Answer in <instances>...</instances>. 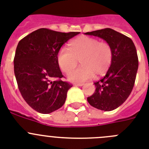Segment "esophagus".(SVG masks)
<instances>
[{
    "label": "esophagus",
    "mask_w": 149,
    "mask_h": 149,
    "mask_svg": "<svg viewBox=\"0 0 149 149\" xmlns=\"http://www.w3.org/2000/svg\"><path fill=\"white\" fill-rule=\"evenodd\" d=\"M73 85H75V86H82V85H84L83 83H82V82H75Z\"/></svg>",
    "instance_id": "esophagus-1"
}]
</instances>
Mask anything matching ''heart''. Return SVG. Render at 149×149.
<instances>
[{
	"label": "heart",
	"instance_id": "obj_1",
	"mask_svg": "<svg viewBox=\"0 0 149 149\" xmlns=\"http://www.w3.org/2000/svg\"><path fill=\"white\" fill-rule=\"evenodd\" d=\"M69 49L59 50L57 62L61 70L68 73L80 60L82 66L68 75V79L73 82H85L92 79L95 74L103 76L112 64L113 52L111 46L94 37H77L70 42Z\"/></svg>",
	"mask_w": 149,
	"mask_h": 149
}]
</instances>
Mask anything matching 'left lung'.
Instances as JSON below:
<instances>
[{
	"label": "left lung",
	"mask_w": 149,
	"mask_h": 149,
	"mask_svg": "<svg viewBox=\"0 0 149 149\" xmlns=\"http://www.w3.org/2000/svg\"><path fill=\"white\" fill-rule=\"evenodd\" d=\"M100 37L111 46L113 59L106 76L94 82L96 90L87 98L94 108L103 111L117 109L127 99L135 83L139 66L135 45L130 38L111 28L87 32Z\"/></svg>",
	"instance_id": "1"
}]
</instances>
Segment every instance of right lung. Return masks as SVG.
Segmentation results:
<instances>
[{"label":"right lung","mask_w":149,"mask_h":149,"mask_svg":"<svg viewBox=\"0 0 149 149\" xmlns=\"http://www.w3.org/2000/svg\"><path fill=\"white\" fill-rule=\"evenodd\" d=\"M79 32L40 28L22 39L14 57V73L19 91L30 107L49 114L64 105L72 84L64 82L57 55L67 41Z\"/></svg>","instance_id":"right-lung-1"}]
</instances>
